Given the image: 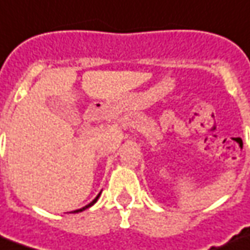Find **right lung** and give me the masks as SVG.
I'll return each instance as SVG.
<instances>
[{
	"instance_id": "1",
	"label": "right lung",
	"mask_w": 250,
	"mask_h": 250,
	"mask_svg": "<svg viewBox=\"0 0 250 250\" xmlns=\"http://www.w3.org/2000/svg\"><path fill=\"white\" fill-rule=\"evenodd\" d=\"M99 196H101V193L98 194V196H96L95 199H94V200L91 201V203H89V204H87V206H85V207H83V208H80V209H76V211H73V214H77V212H82V211H84V209H85V208H88V207H91V206H94V204H95V203H96V200H98V199H99Z\"/></svg>"
}]
</instances>
